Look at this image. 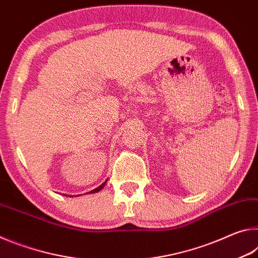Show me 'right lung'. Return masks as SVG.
<instances>
[{"instance_id": "add662e5", "label": "right lung", "mask_w": 258, "mask_h": 258, "mask_svg": "<svg viewBox=\"0 0 258 258\" xmlns=\"http://www.w3.org/2000/svg\"><path fill=\"white\" fill-rule=\"evenodd\" d=\"M107 181H108V180H106V181H104V182L102 183V184H101V185H99L98 187H95V189H93V190H91L90 192H87V194H95V192H99L100 190H102V189H103V186H104V185H106V183H107ZM78 196H80V195H78ZM71 197H74V196H71Z\"/></svg>"}]
</instances>
